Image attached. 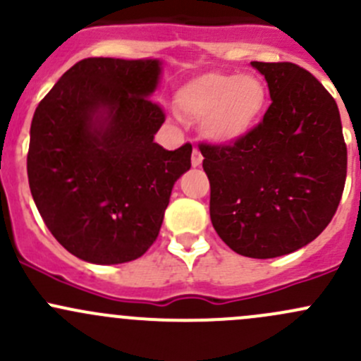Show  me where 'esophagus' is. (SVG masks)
<instances>
[{
    "label": "esophagus",
    "mask_w": 361,
    "mask_h": 361,
    "mask_svg": "<svg viewBox=\"0 0 361 361\" xmlns=\"http://www.w3.org/2000/svg\"><path fill=\"white\" fill-rule=\"evenodd\" d=\"M202 164V155H201V152L199 150H194L192 152V166L194 167H199Z\"/></svg>",
    "instance_id": "34e87169"
}]
</instances>
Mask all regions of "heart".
<instances>
[{
    "label": "heart",
    "mask_w": 361,
    "mask_h": 361,
    "mask_svg": "<svg viewBox=\"0 0 361 361\" xmlns=\"http://www.w3.org/2000/svg\"><path fill=\"white\" fill-rule=\"evenodd\" d=\"M178 110L201 120L202 136L214 145H235L251 136L269 108V90L255 75L202 73L174 96Z\"/></svg>",
    "instance_id": "b5f03b06"
}]
</instances>
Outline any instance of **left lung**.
<instances>
[{
	"label": "left lung",
	"mask_w": 361,
	"mask_h": 361,
	"mask_svg": "<svg viewBox=\"0 0 361 361\" xmlns=\"http://www.w3.org/2000/svg\"><path fill=\"white\" fill-rule=\"evenodd\" d=\"M271 106L235 145H199L209 214L221 241L250 258H276L314 241L336 214L348 169L336 99L304 68L258 63Z\"/></svg>",
	"instance_id": "1"
}]
</instances>
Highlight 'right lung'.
Instances as JSON below:
<instances>
[{
  "label": "right lung",
  "mask_w": 361,
  "mask_h": 361,
  "mask_svg": "<svg viewBox=\"0 0 361 361\" xmlns=\"http://www.w3.org/2000/svg\"><path fill=\"white\" fill-rule=\"evenodd\" d=\"M160 73V59L89 57L32 116L31 195L54 238L90 264H123L150 248L190 169V143L169 152L154 141L166 120L150 99Z\"/></svg>",
  "instance_id": "right-lung-1"
}]
</instances>
